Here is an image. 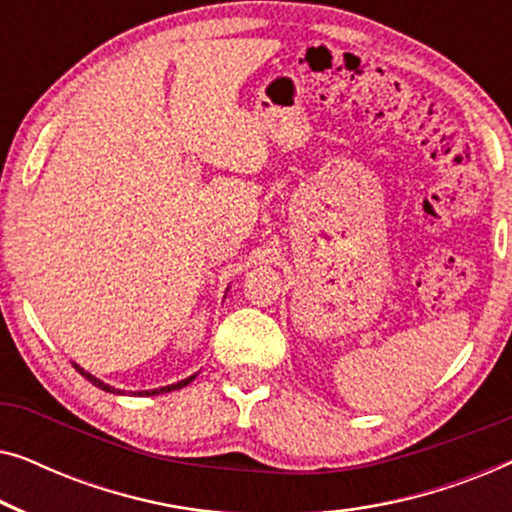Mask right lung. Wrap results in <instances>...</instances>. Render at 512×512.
<instances>
[{
    "instance_id": "add662e5",
    "label": "right lung",
    "mask_w": 512,
    "mask_h": 512,
    "mask_svg": "<svg viewBox=\"0 0 512 512\" xmlns=\"http://www.w3.org/2000/svg\"><path fill=\"white\" fill-rule=\"evenodd\" d=\"M74 368L79 370V373L86 377V380L90 382V384H95V387H100L102 391H109V394H123L121 389H114V387H109V384H104L100 377H95V375H90L88 370H83L79 363H74ZM198 375V373H195ZM195 375H191V377H186V380H181V382H174V384H167V387H160V389H149V391H132V396H156V394H167V391H174V389H184L186 384H191L193 380H195Z\"/></svg>"
}]
</instances>
